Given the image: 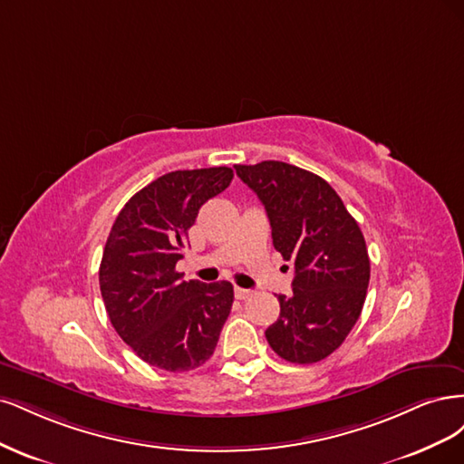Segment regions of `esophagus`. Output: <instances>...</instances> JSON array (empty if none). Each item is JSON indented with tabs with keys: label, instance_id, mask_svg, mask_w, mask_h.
I'll list each match as a JSON object with an SVG mask.
<instances>
[{
	"label": "esophagus",
	"instance_id": "esophagus-1",
	"mask_svg": "<svg viewBox=\"0 0 464 464\" xmlns=\"http://www.w3.org/2000/svg\"><path fill=\"white\" fill-rule=\"evenodd\" d=\"M252 295L250 289H243V287H235V296L238 301H246V298Z\"/></svg>",
	"mask_w": 464,
	"mask_h": 464
}]
</instances>
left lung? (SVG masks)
<instances>
[{
    "instance_id": "left-lung-1",
    "label": "left lung",
    "mask_w": 464,
    "mask_h": 464,
    "mask_svg": "<svg viewBox=\"0 0 464 464\" xmlns=\"http://www.w3.org/2000/svg\"><path fill=\"white\" fill-rule=\"evenodd\" d=\"M235 169L258 194L274 246L295 267L293 293L277 295L279 318L266 339L289 362H320L362 312L370 281L364 235L322 177L274 160Z\"/></svg>"
}]
</instances>
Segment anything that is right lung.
I'll list each match as a JSON object with an SVG mask.
<instances>
[{"instance_id":"1","label":"right lung","mask_w":464,"mask_h":464,"mask_svg":"<svg viewBox=\"0 0 464 464\" xmlns=\"http://www.w3.org/2000/svg\"><path fill=\"white\" fill-rule=\"evenodd\" d=\"M231 168L171 171L123 206L103 248L100 291L111 325L144 362L188 372L214 354L233 304L229 281H183L175 270L200 206Z\"/></svg>"}]
</instances>
